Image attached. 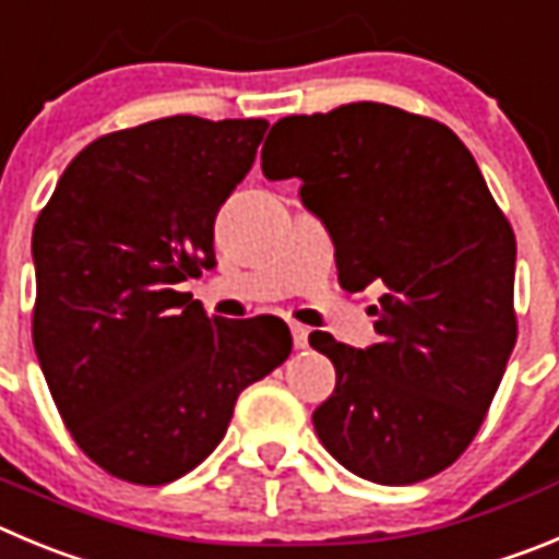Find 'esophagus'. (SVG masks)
Segmentation results:
<instances>
[{
    "mask_svg": "<svg viewBox=\"0 0 559 559\" xmlns=\"http://www.w3.org/2000/svg\"><path fill=\"white\" fill-rule=\"evenodd\" d=\"M292 342H295L297 350H306L309 347V328L300 325V322H292Z\"/></svg>",
    "mask_w": 559,
    "mask_h": 559,
    "instance_id": "1",
    "label": "esophagus"
}]
</instances>
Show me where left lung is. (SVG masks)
<instances>
[{"mask_svg":"<svg viewBox=\"0 0 559 559\" xmlns=\"http://www.w3.org/2000/svg\"><path fill=\"white\" fill-rule=\"evenodd\" d=\"M262 170L300 179L344 289L385 286L378 344L309 336L336 369L311 416L322 447L369 483L432 477L477 436L515 344V237L472 151L432 118L358 102L281 118Z\"/></svg>","mask_w":559,"mask_h":559,"instance_id":"1","label":"left lung"}]
</instances>
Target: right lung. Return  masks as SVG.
Segmentation results:
<instances>
[{"label": "right lung", "mask_w": 559, "mask_h": 559, "mask_svg": "<svg viewBox=\"0 0 559 559\" xmlns=\"http://www.w3.org/2000/svg\"><path fill=\"white\" fill-rule=\"evenodd\" d=\"M267 121L174 115L104 134L68 165L33 231V342L62 421L112 477L165 485L226 436L245 385L289 358L281 320L206 317L215 217Z\"/></svg>", "instance_id": "obj_1"}]
</instances>
